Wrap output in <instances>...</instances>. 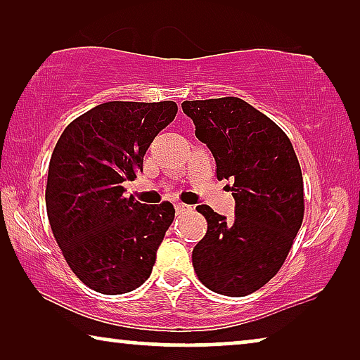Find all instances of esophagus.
<instances>
[{
  "instance_id": "1",
  "label": "esophagus",
  "mask_w": 360,
  "mask_h": 360,
  "mask_svg": "<svg viewBox=\"0 0 360 360\" xmlns=\"http://www.w3.org/2000/svg\"><path fill=\"white\" fill-rule=\"evenodd\" d=\"M175 210H176V213H179V214H184V213H188V211H191V206L185 205V203H176Z\"/></svg>"
}]
</instances>
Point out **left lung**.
Masks as SVG:
<instances>
[{
    "mask_svg": "<svg viewBox=\"0 0 360 360\" xmlns=\"http://www.w3.org/2000/svg\"><path fill=\"white\" fill-rule=\"evenodd\" d=\"M195 136L216 160L218 179L233 181L234 218L196 210L208 221L191 260L200 282L226 297L264 287L292 248L303 221V176L287 134L240 98L184 101Z\"/></svg>",
    "mask_w": 360,
    "mask_h": 360,
    "instance_id": "obj_1",
    "label": "left lung"
}]
</instances>
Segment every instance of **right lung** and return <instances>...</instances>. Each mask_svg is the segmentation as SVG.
<instances>
[{
	"label": "right lung",
	"mask_w": 360,
	"mask_h": 360,
	"mask_svg": "<svg viewBox=\"0 0 360 360\" xmlns=\"http://www.w3.org/2000/svg\"><path fill=\"white\" fill-rule=\"evenodd\" d=\"M174 101H108L62 132L49 164L47 216L73 274L95 292L121 295L150 277L175 216L172 203L126 198L155 136L174 121Z\"/></svg>",
	"instance_id": "1"
}]
</instances>
